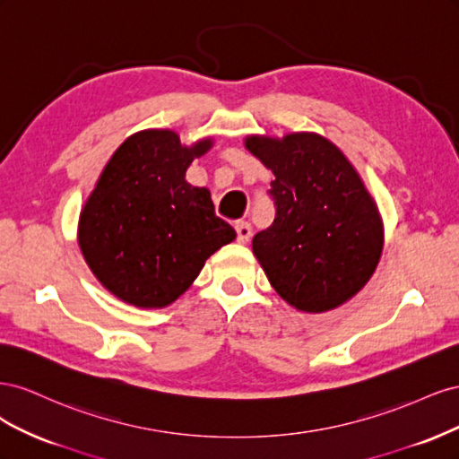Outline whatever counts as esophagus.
Listing matches in <instances>:
<instances>
[{
	"mask_svg": "<svg viewBox=\"0 0 459 459\" xmlns=\"http://www.w3.org/2000/svg\"><path fill=\"white\" fill-rule=\"evenodd\" d=\"M235 231H238V241L239 243H247L248 239L253 238V228L248 221H239V224H235Z\"/></svg>",
	"mask_w": 459,
	"mask_h": 459,
	"instance_id": "34e87169",
	"label": "esophagus"
}]
</instances>
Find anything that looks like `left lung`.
Here are the masks:
<instances>
[{
  "mask_svg": "<svg viewBox=\"0 0 459 459\" xmlns=\"http://www.w3.org/2000/svg\"><path fill=\"white\" fill-rule=\"evenodd\" d=\"M247 151L273 172V224L253 253L289 307L322 314L351 300L383 255L379 206L344 152L316 132L247 135Z\"/></svg>",
  "mask_w": 459,
  "mask_h": 459,
  "instance_id": "8db88e82",
  "label": "left lung"
}]
</instances>
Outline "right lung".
Returning a JSON list of instances; mask_svg holds the SVG:
<instances>
[{
    "mask_svg": "<svg viewBox=\"0 0 459 459\" xmlns=\"http://www.w3.org/2000/svg\"><path fill=\"white\" fill-rule=\"evenodd\" d=\"M212 137L186 145L174 130L135 132L113 152L80 211L82 256L110 295L166 308L197 280L206 258L235 239L211 191L186 179Z\"/></svg>",
    "mask_w": 459,
    "mask_h": 459,
    "instance_id": "1",
    "label": "right lung"
}]
</instances>
